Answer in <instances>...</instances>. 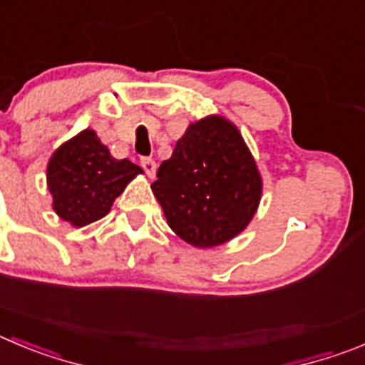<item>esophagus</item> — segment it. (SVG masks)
I'll list each match as a JSON object with an SVG mask.
<instances>
[{"instance_id":"obj_1","label":"esophagus","mask_w":365,"mask_h":365,"mask_svg":"<svg viewBox=\"0 0 365 365\" xmlns=\"http://www.w3.org/2000/svg\"><path fill=\"white\" fill-rule=\"evenodd\" d=\"M141 166L145 168L146 175H148V177L155 175L157 165H155V160H153V159H150V157H145V159H141Z\"/></svg>"}]
</instances>
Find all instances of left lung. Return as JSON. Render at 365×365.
Instances as JSON below:
<instances>
[{
  "label": "left lung",
  "instance_id": "8db88e82",
  "mask_svg": "<svg viewBox=\"0 0 365 365\" xmlns=\"http://www.w3.org/2000/svg\"><path fill=\"white\" fill-rule=\"evenodd\" d=\"M168 226L195 248L239 235L259 208L262 177L232 121L208 115L192 123L163 160L152 185Z\"/></svg>",
  "mask_w": 365,
  "mask_h": 365
}]
</instances>
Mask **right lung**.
<instances>
[{
    "mask_svg": "<svg viewBox=\"0 0 365 365\" xmlns=\"http://www.w3.org/2000/svg\"><path fill=\"white\" fill-rule=\"evenodd\" d=\"M143 173L128 159H115L98 133L86 128L63 143L46 166L52 208L76 228L103 219L126 185Z\"/></svg>",
    "mask_w": 365,
    "mask_h": 365,
    "instance_id": "right-lung-1",
    "label": "right lung"
}]
</instances>
